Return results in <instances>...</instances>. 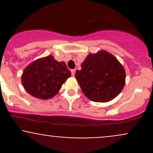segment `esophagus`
Listing matches in <instances>:
<instances>
[{
	"label": "esophagus",
	"mask_w": 153,
	"mask_h": 153,
	"mask_svg": "<svg viewBox=\"0 0 153 153\" xmlns=\"http://www.w3.org/2000/svg\"><path fill=\"white\" fill-rule=\"evenodd\" d=\"M71 74H72V76H75V70H71Z\"/></svg>",
	"instance_id": "esophagus-1"
}]
</instances>
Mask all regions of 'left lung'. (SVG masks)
Wrapping results in <instances>:
<instances>
[{"instance_id": "obj_1", "label": "left lung", "mask_w": 153, "mask_h": 153, "mask_svg": "<svg viewBox=\"0 0 153 153\" xmlns=\"http://www.w3.org/2000/svg\"><path fill=\"white\" fill-rule=\"evenodd\" d=\"M125 71L119 61L105 51L90 54L75 72V78L84 95L95 102H107L122 91Z\"/></svg>"}]
</instances>
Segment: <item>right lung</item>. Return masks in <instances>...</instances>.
Masks as SVG:
<instances>
[{
  "label": "right lung",
  "mask_w": 153,
  "mask_h": 153,
  "mask_svg": "<svg viewBox=\"0 0 153 153\" xmlns=\"http://www.w3.org/2000/svg\"><path fill=\"white\" fill-rule=\"evenodd\" d=\"M71 75L65 63L57 62L49 55L29 65L23 73L22 81L24 88L31 96L49 99L57 94Z\"/></svg>",
  "instance_id": "1"
}]
</instances>
